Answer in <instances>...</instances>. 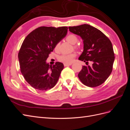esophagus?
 <instances>
[{
  "label": "esophagus",
  "instance_id": "obj_1",
  "mask_svg": "<svg viewBox=\"0 0 130 130\" xmlns=\"http://www.w3.org/2000/svg\"><path fill=\"white\" fill-rule=\"evenodd\" d=\"M70 65H72V63H70V64H66V63H64V67L69 66H70Z\"/></svg>",
  "mask_w": 130,
  "mask_h": 130
}]
</instances>
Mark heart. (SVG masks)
Returning a JSON list of instances; mask_svg holds the SVG:
<instances>
[{
    "label": "heart",
    "mask_w": 130,
    "mask_h": 130,
    "mask_svg": "<svg viewBox=\"0 0 130 130\" xmlns=\"http://www.w3.org/2000/svg\"><path fill=\"white\" fill-rule=\"evenodd\" d=\"M66 40L72 44H75L78 42V37L74 34H70L66 37ZM75 48H77L78 46L75 45ZM56 51H58L59 49V43H57L55 47ZM76 56L75 53H72L70 54H63L59 56L58 59L60 62L66 64H70L73 61L74 57Z\"/></svg>",
    "instance_id": "heart-1"
}]
</instances>
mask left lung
<instances>
[{
  "mask_svg": "<svg viewBox=\"0 0 130 130\" xmlns=\"http://www.w3.org/2000/svg\"><path fill=\"white\" fill-rule=\"evenodd\" d=\"M70 32L80 36L84 41V52L78 60L86 62L78 74L82 83L90 87L103 84L111 74L115 61L112 43L101 31L88 24L69 26ZM91 61L92 66H88Z\"/></svg>",
  "mask_w": 130,
  "mask_h": 130,
  "instance_id": "obj_1",
  "label": "left lung"
}]
</instances>
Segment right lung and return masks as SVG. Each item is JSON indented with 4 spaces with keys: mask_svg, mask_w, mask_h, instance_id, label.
Returning <instances> with one entry per match:
<instances>
[{
    "mask_svg": "<svg viewBox=\"0 0 130 130\" xmlns=\"http://www.w3.org/2000/svg\"><path fill=\"white\" fill-rule=\"evenodd\" d=\"M67 31V26H41L24 39L18 53L19 66L23 76L34 88L46 90L56 84L64 65L56 62L51 66L45 61Z\"/></svg>",
    "mask_w": 130,
    "mask_h": 130,
    "instance_id": "obj_1",
    "label": "right lung"
}]
</instances>
